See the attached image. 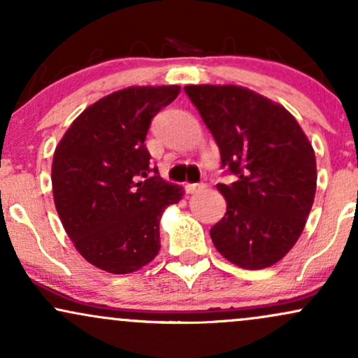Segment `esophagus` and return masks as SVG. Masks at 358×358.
Listing matches in <instances>:
<instances>
[{
	"mask_svg": "<svg viewBox=\"0 0 358 358\" xmlns=\"http://www.w3.org/2000/svg\"><path fill=\"white\" fill-rule=\"evenodd\" d=\"M203 188L202 183H187L185 185V192L187 193H196Z\"/></svg>",
	"mask_w": 358,
	"mask_h": 358,
	"instance_id": "obj_1",
	"label": "esophagus"
}]
</instances>
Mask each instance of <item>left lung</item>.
<instances>
[{"mask_svg":"<svg viewBox=\"0 0 358 358\" xmlns=\"http://www.w3.org/2000/svg\"><path fill=\"white\" fill-rule=\"evenodd\" d=\"M215 138L222 166L237 176L217 190L227 212L210 229L213 245L242 269H264L293 249L316 193L311 143L289 110L241 85H187Z\"/></svg>","mask_w":358,"mask_h":358,"instance_id":"obj_1","label":"left lung"}]
</instances>
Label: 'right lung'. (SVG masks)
Instances as JSON below:
<instances>
[{"label": "right lung", "instance_id": "obj_1", "mask_svg": "<svg viewBox=\"0 0 358 358\" xmlns=\"http://www.w3.org/2000/svg\"><path fill=\"white\" fill-rule=\"evenodd\" d=\"M180 85H134L89 106L55 148L53 202L79 254L106 273L141 269L159 252V220L183 188L151 170V119Z\"/></svg>", "mask_w": 358, "mask_h": 358}]
</instances>
